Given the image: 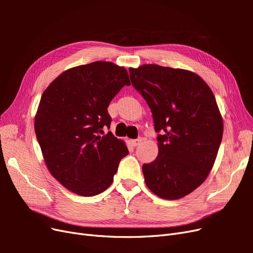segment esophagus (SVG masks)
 <instances>
[{
	"label": "esophagus",
	"mask_w": 253,
	"mask_h": 253,
	"mask_svg": "<svg viewBox=\"0 0 253 253\" xmlns=\"http://www.w3.org/2000/svg\"><path fill=\"white\" fill-rule=\"evenodd\" d=\"M142 141V139L141 138H137V139H133V140H131V143H132V145L133 147H137V145H139V143Z\"/></svg>",
	"instance_id": "1"
}]
</instances>
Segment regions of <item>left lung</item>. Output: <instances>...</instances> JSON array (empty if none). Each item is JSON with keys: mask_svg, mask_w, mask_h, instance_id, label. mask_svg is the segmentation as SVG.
<instances>
[{"mask_svg": "<svg viewBox=\"0 0 253 253\" xmlns=\"http://www.w3.org/2000/svg\"><path fill=\"white\" fill-rule=\"evenodd\" d=\"M128 72L159 133L158 156L142 166L145 185L165 200H178L202 185L215 162L224 131L215 97L192 72L156 64Z\"/></svg>", "mask_w": 253, "mask_h": 253, "instance_id": "8db88e82", "label": "left lung"}]
</instances>
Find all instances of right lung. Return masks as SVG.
Wrapping results in <instances>:
<instances>
[{"label": "right lung", "instance_id": "1", "mask_svg": "<svg viewBox=\"0 0 253 253\" xmlns=\"http://www.w3.org/2000/svg\"><path fill=\"white\" fill-rule=\"evenodd\" d=\"M126 68L97 61L61 74L44 90L35 132L49 172L61 185L82 196L108 189L120 160L128 154L110 128L112 99L129 85Z\"/></svg>", "mask_w": 253, "mask_h": 253}]
</instances>
